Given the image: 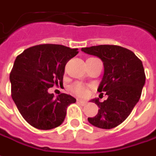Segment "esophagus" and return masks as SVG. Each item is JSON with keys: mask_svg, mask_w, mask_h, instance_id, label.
<instances>
[{"mask_svg": "<svg viewBox=\"0 0 156 156\" xmlns=\"http://www.w3.org/2000/svg\"><path fill=\"white\" fill-rule=\"evenodd\" d=\"M77 102L80 104L81 106H86L87 105V101H83V100H80V99H77Z\"/></svg>", "mask_w": 156, "mask_h": 156, "instance_id": "obj_1", "label": "esophagus"}]
</instances>
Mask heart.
Segmentation results:
<instances>
[{
  "label": "heart",
  "instance_id": "b5f03b06",
  "mask_svg": "<svg viewBox=\"0 0 156 156\" xmlns=\"http://www.w3.org/2000/svg\"><path fill=\"white\" fill-rule=\"evenodd\" d=\"M71 90L73 92L80 97H85L88 94V88L85 85L81 83H75L71 87Z\"/></svg>",
  "mask_w": 156,
  "mask_h": 156
}]
</instances>
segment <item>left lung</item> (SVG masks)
Wrapping results in <instances>:
<instances>
[{"mask_svg": "<svg viewBox=\"0 0 156 156\" xmlns=\"http://www.w3.org/2000/svg\"><path fill=\"white\" fill-rule=\"evenodd\" d=\"M81 51L98 56L104 66V74L98 90L108 98L102 102L93 99L98 112L88 122L100 129H110L121 124L139 101L145 74L140 58L128 48L117 45H98L82 48Z\"/></svg>", "mask_w": 156, "mask_h": 156, "instance_id": "8db88e82", "label": "left lung"}]
</instances>
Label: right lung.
Segmentation results:
<instances>
[{"label":"right lung","mask_w":156,"mask_h":156,"mask_svg":"<svg viewBox=\"0 0 156 156\" xmlns=\"http://www.w3.org/2000/svg\"><path fill=\"white\" fill-rule=\"evenodd\" d=\"M78 53V48L47 44L27 48L16 58L10 74L12 98L30 125L48 130L64 122L67 107L76 99L65 93L55 98L48 90L63 83L66 63Z\"/></svg>","instance_id":"obj_1"}]
</instances>
